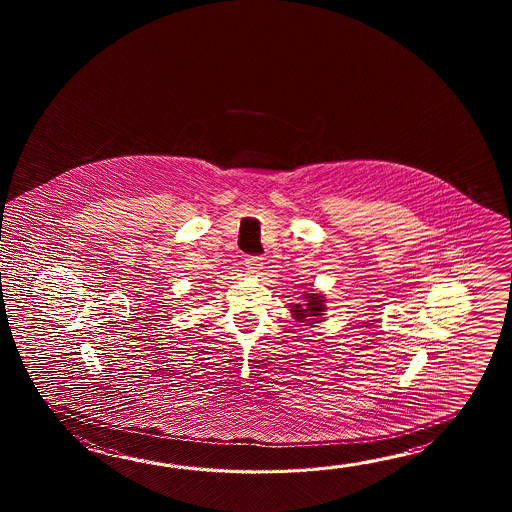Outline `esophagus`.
Returning <instances> with one entry per match:
<instances>
[{"instance_id":"obj_1","label":"esophagus","mask_w":512,"mask_h":512,"mask_svg":"<svg viewBox=\"0 0 512 512\" xmlns=\"http://www.w3.org/2000/svg\"><path fill=\"white\" fill-rule=\"evenodd\" d=\"M245 267H247V271L260 272L263 269V261L260 256H249V258H245Z\"/></svg>"}]
</instances>
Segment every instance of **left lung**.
<instances>
[{
    "instance_id": "1",
    "label": "left lung",
    "mask_w": 512,
    "mask_h": 512,
    "mask_svg": "<svg viewBox=\"0 0 512 512\" xmlns=\"http://www.w3.org/2000/svg\"><path fill=\"white\" fill-rule=\"evenodd\" d=\"M305 298H307V304H304V307L300 304L293 305L291 313H293L294 318H296L298 322H307V324L318 322L320 316L324 315V309H326L322 296H318V294H307Z\"/></svg>"
}]
</instances>
